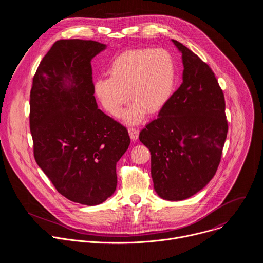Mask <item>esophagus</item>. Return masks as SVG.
<instances>
[{"instance_id": "esophagus-1", "label": "esophagus", "mask_w": 263, "mask_h": 263, "mask_svg": "<svg viewBox=\"0 0 263 263\" xmlns=\"http://www.w3.org/2000/svg\"><path fill=\"white\" fill-rule=\"evenodd\" d=\"M128 132H129L130 138H131L133 141L137 140L138 134H139V131H138V130H136L135 128H129V129H128Z\"/></svg>"}]
</instances>
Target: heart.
<instances>
[{
	"mask_svg": "<svg viewBox=\"0 0 263 263\" xmlns=\"http://www.w3.org/2000/svg\"><path fill=\"white\" fill-rule=\"evenodd\" d=\"M107 72L109 77L95 81L93 93L105 111L114 117L121 116L130 98L133 102L123 116L128 125L141 123L147 112L158 114L176 86L174 58L162 49L125 51L112 59Z\"/></svg>",
	"mask_w": 263,
	"mask_h": 263,
	"instance_id": "b5f03b06",
	"label": "heart"
}]
</instances>
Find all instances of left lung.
Returning <instances> with one entry per match:
<instances>
[{"label":"left lung","instance_id":"obj_1","mask_svg":"<svg viewBox=\"0 0 263 263\" xmlns=\"http://www.w3.org/2000/svg\"><path fill=\"white\" fill-rule=\"evenodd\" d=\"M172 43L182 54L183 82L158 118L141 130L139 140L151 152L157 195L181 201L203 190L215 175L228 124L214 72L189 48Z\"/></svg>","mask_w":263,"mask_h":263}]
</instances>
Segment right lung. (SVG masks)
Returning <instances> with one entry per match:
<instances>
[{
    "mask_svg": "<svg viewBox=\"0 0 263 263\" xmlns=\"http://www.w3.org/2000/svg\"><path fill=\"white\" fill-rule=\"evenodd\" d=\"M107 48L61 40L43 58L30 92L34 157L59 194L96 206L115 194L117 162L130 144L127 129L98 108L91 60Z\"/></svg>",
    "mask_w": 263,
    "mask_h": 263,
    "instance_id": "obj_1",
    "label": "right lung"
}]
</instances>
